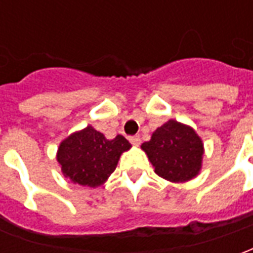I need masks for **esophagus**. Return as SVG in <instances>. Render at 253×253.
<instances>
[{"label":"esophagus","mask_w":253,"mask_h":253,"mask_svg":"<svg viewBox=\"0 0 253 253\" xmlns=\"http://www.w3.org/2000/svg\"><path fill=\"white\" fill-rule=\"evenodd\" d=\"M128 139H130V142H131L134 146H138V145L141 143V138H139V135H132V137H130Z\"/></svg>","instance_id":"esophagus-1"}]
</instances>
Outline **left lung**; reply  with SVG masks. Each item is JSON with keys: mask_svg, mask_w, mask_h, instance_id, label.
Instances as JSON below:
<instances>
[{"mask_svg": "<svg viewBox=\"0 0 253 253\" xmlns=\"http://www.w3.org/2000/svg\"><path fill=\"white\" fill-rule=\"evenodd\" d=\"M142 149L153 164L154 172L170 181H187L201 169L203 145L188 126L169 121L159 127Z\"/></svg>", "mask_w": 253, "mask_h": 253, "instance_id": "obj_1", "label": "left lung"}]
</instances>
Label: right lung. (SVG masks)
I'll return each instance as SVG.
<instances>
[{"label":"right lung","instance_id":"obj_1","mask_svg":"<svg viewBox=\"0 0 253 253\" xmlns=\"http://www.w3.org/2000/svg\"><path fill=\"white\" fill-rule=\"evenodd\" d=\"M130 146L123 135L105 139L101 132L88 126L61 143L57 160L62 167L63 175L73 183L97 187L115 170L121 154Z\"/></svg>","mask_w":253,"mask_h":253}]
</instances>
